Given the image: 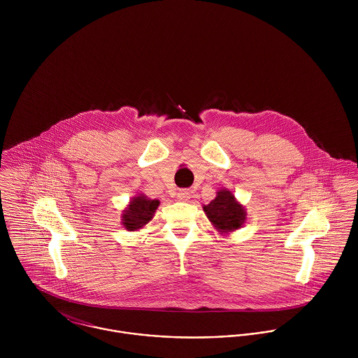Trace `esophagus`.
<instances>
[{
  "label": "esophagus",
  "mask_w": 358,
  "mask_h": 358,
  "mask_svg": "<svg viewBox=\"0 0 358 358\" xmlns=\"http://www.w3.org/2000/svg\"><path fill=\"white\" fill-rule=\"evenodd\" d=\"M178 199H179L180 201H187V200L190 199V192H189V190H180V192L178 193Z\"/></svg>",
  "instance_id": "obj_1"
}]
</instances>
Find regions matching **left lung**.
<instances>
[{
	"label": "left lung",
	"instance_id": "obj_1",
	"mask_svg": "<svg viewBox=\"0 0 358 358\" xmlns=\"http://www.w3.org/2000/svg\"><path fill=\"white\" fill-rule=\"evenodd\" d=\"M204 212L216 230L230 233L243 227L247 212L231 192L223 189L216 193V197L208 205H204Z\"/></svg>",
	"mask_w": 358,
	"mask_h": 358
}]
</instances>
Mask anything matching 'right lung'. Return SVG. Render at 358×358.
I'll return each mask as SVG.
<instances>
[{"instance_id":"obj_1","label":"right lung","mask_w":358,"mask_h":358,"mask_svg":"<svg viewBox=\"0 0 358 358\" xmlns=\"http://www.w3.org/2000/svg\"><path fill=\"white\" fill-rule=\"evenodd\" d=\"M159 201L148 199L139 194L131 200L129 205L122 210V224L128 231H135L146 226L153 219L154 212Z\"/></svg>"}]
</instances>
